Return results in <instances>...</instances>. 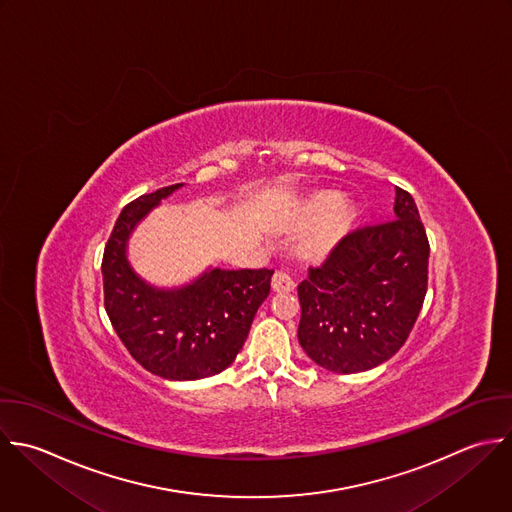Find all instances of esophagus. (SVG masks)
I'll use <instances>...</instances> for the list:
<instances>
[{"label": "esophagus", "mask_w": 512, "mask_h": 512, "mask_svg": "<svg viewBox=\"0 0 512 512\" xmlns=\"http://www.w3.org/2000/svg\"><path fill=\"white\" fill-rule=\"evenodd\" d=\"M271 285H273V291H277V293H291L295 289L293 277L289 273H285V271H277L273 275Z\"/></svg>", "instance_id": "obj_1"}]
</instances>
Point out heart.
Returning a JSON list of instances; mask_svg holds the SVG:
<instances>
[{
	"mask_svg": "<svg viewBox=\"0 0 512 512\" xmlns=\"http://www.w3.org/2000/svg\"><path fill=\"white\" fill-rule=\"evenodd\" d=\"M333 213L331 221L321 227L309 241H307V249L315 255H321V253H327L337 241L339 237L347 231L351 219H353V211L347 203H341L337 205V197L335 195H319L311 201L309 209H307V215H305V221H317L321 217H325L327 213Z\"/></svg>",
	"mask_w": 512,
	"mask_h": 512,
	"instance_id": "heart-1",
	"label": "heart"
}]
</instances>
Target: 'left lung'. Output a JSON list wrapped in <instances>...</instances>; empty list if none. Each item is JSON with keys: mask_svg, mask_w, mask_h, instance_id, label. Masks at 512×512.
<instances>
[{"mask_svg": "<svg viewBox=\"0 0 512 512\" xmlns=\"http://www.w3.org/2000/svg\"><path fill=\"white\" fill-rule=\"evenodd\" d=\"M395 219L359 227L299 283V343L319 367L361 373L407 341L427 295L429 239L415 199L397 187Z\"/></svg>", "mask_w": 512, "mask_h": 512, "instance_id": "left-lung-1", "label": "left lung"}]
</instances>
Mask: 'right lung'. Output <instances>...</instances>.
Segmentation results:
<instances>
[{
	"mask_svg": "<svg viewBox=\"0 0 512 512\" xmlns=\"http://www.w3.org/2000/svg\"><path fill=\"white\" fill-rule=\"evenodd\" d=\"M183 183L131 201L107 239L101 273L107 317L149 373L167 381H197L227 369L249 335L253 317L271 289V269H207L195 281L159 289L127 261L135 225Z\"/></svg>",
	"mask_w": 512,
	"mask_h": 512,
	"instance_id": "right-lung-1",
	"label": "right lung"
}]
</instances>
